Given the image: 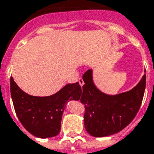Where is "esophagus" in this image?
Masks as SVG:
<instances>
[{
	"label": "esophagus",
	"mask_w": 154,
	"mask_h": 154,
	"mask_svg": "<svg viewBox=\"0 0 154 154\" xmlns=\"http://www.w3.org/2000/svg\"><path fill=\"white\" fill-rule=\"evenodd\" d=\"M78 82H79V84H80V86L81 87H82V86H83L84 85V81H83V79H82V78H79V79H78Z\"/></svg>",
	"instance_id": "1"
}]
</instances>
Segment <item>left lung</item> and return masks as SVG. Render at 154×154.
<instances>
[{"label": "left lung", "instance_id": "left-lung-1", "mask_svg": "<svg viewBox=\"0 0 154 154\" xmlns=\"http://www.w3.org/2000/svg\"><path fill=\"white\" fill-rule=\"evenodd\" d=\"M84 85L80 100L85 106L84 125L93 137H106L121 131L135 117L142 104L146 74L132 90L116 96L102 93L92 82V71L82 76Z\"/></svg>", "mask_w": 154, "mask_h": 154}]
</instances>
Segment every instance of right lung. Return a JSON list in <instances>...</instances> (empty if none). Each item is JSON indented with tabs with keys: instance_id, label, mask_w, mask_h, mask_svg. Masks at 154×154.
<instances>
[{
	"instance_id": "obj_1",
	"label": "right lung",
	"mask_w": 154,
	"mask_h": 154,
	"mask_svg": "<svg viewBox=\"0 0 154 154\" xmlns=\"http://www.w3.org/2000/svg\"><path fill=\"white\" fill-rule=\"evenodd\" d=\"M11 95L22 125L34 136L46 139L59 134L66 103L80 99L82 87L78 82L67 84L54 95L34 97L23 91L11 77Z\"/></svg>"
}]
</instances>
